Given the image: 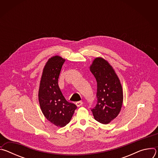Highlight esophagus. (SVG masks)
Wrapping results in <instances>:
<instances>
[{
  "mask_svg": "<svg viewBox=\"0 0 158 158\" xmlns=\"http://www.w3.org/2000/svg\"><path fill=\"white\" fill-rule=\"evenodd\" d=\"M76 104L77 107H80L81 106H82L83 104V102L82 101H77V102H76Z\"/></svg>",
  "mask_w": 158,
  "mask_h": 158,
  "instance_id": "1",
  "label": "esophagus"
}]
</instances>
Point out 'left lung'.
<instances>
[{
    "label": "left lung",
    "mask_w": 158,
    "mask_h": 158,
    "mask_svg": "<svg viewBox=\"0 0 158 158\" xmlns=\"http://www.w3.org/2000/svg\"><path fill=\"white\" fill-rule=\"evenodd\" d=\"M90 71L97 81V104L91 111L97 121L106 124L116 118L121 109L122 86L114 69L102 58H96Z\"/></svg>",
    "instance_id": "8db88e82"
}]
</instances>
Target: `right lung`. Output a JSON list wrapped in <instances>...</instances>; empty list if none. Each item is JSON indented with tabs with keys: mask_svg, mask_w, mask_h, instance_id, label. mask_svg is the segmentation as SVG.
<instances>
[{
	"mask_svg": "<svg viewBox=\"0 0 158 158\" xmlns=\"http://www.w3.org/2000/svg\"><path fill=\"white\" fill-rule=\"evenodd\" d=\"M65 59L58 56L49 59L45 65L39 90V101L46 119L57 127L68 124L77 106L67 102L58 85V79Z\"/></svg>",
	"mask_w": 158,
	"mask_h": 158,
	"instance_id": "1",
	"label": "right lung"
}]
</instances>
